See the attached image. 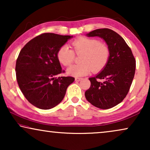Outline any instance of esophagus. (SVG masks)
I'll return each mask as SVG.
<instances>
[{
  "mask_svg": "<svg viewBox=\"0 0 150 150\" xmlns=\"http://www.w3.org/2000/svg\"><path fill=\"white\" fill-rule=\"evenodd\" d=\"M82 79H82V78H76L75 81H81Z\"/></svg>",
  "mask_w": 150,
  "mask_h": 150,
  "instance_id": "1",
  "label": "esophagus"
}]
</instances>
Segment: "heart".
Masks as SVG:
<instances>
[{"label":"heart","instance_id":"obj_1","mask_svg":"<svg viewBox=\"0 0 150 150\" xmlns=\"http://www.w3.org/2000/svg\"><path fill=\"white\" fill-rule=\"evenodd\" d=\"M71 50L63 45L57 53L58 61L64 66H69L74 60L75 54H82L81 63L71 66L67 70L69 75L83 76L93 71L98 72L104 68L109 60L110 52L107 45L96 39L80 37L71 42Z\"/></svg>","mask_w":150,"mask_h":150}]
</instances>
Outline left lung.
<instances>
[{
	"mask_svg": "<svg viewBox=\"0 0 150 150\" xmlns=\"http://www.w3.org/2000/svg\"><path fill=\"white\" fill-rule=\"evenodd\" d=\"M87 35L102 38L110 49L108 63L97 76L89 78L91 86L85 93L92 105L108 109L122 102L128 94L134 76L136 60L125 40L114 30L99 28Z\"/></svg>",
	"mask_w": 150,
	"mask_h": 150,
	"instance_id": "8db88e82",
	"label": "left lung"
}]
</instances>
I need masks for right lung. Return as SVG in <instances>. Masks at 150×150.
Wrapping results in <instances>:
<instances>
[{
    "label": "right lung",
    "mask_w": 150,
    "mask_h": 150,
    "mask_svg": "<svg viewBox=\"0 0 150 150\" xmlns=\"http://www.w3.org/2000/svg\"><path fill=\"white\" fill-rule=\"evenodd\" d=\"M72 38L54 33L41 34L30 40L16 61V79L26 99L40 109H50L62 101L71 76L55 77L64 73L57 59L60 47Z\"/></svg>",
    "instance_id": "1"
}]
</instances>
